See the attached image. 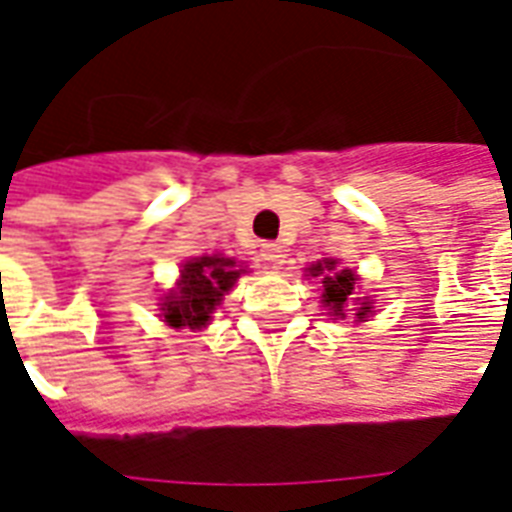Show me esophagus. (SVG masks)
Segmentation results:
<instances>
[{
	"instance_id": "34e87169",
	"label": "esophagus",
	"mask_w": 512,
	"mask_h": 512,
	"mask_svg": "<svg viewBox=\"0 0 512 512\" xmlns=\"http://www.w3.org/2000/svg\"><path fill=\"white\" fill-rule=\"evenodd\" d=\"M261 259L269 261L272 267H277V264H283V248L275 243H267L264 248H261Z\"/></svg>"
}]
</instances>
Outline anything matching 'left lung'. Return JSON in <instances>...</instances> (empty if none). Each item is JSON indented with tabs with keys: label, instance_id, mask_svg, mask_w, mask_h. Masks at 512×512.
I'll use <instances>...</instances> for the list:
<instances>
[{
	"label": "left lung",
	"instance_id": "left-lung-1",
	"mask_svg": "<svg viewBox=\"0 0 512 512\" xmlns=\"http://www.w3.org/2000/svg\"><path fill=\"white\" fill-rule=\"evenodd\" d=\"M310 275L318 277L323 275V304L334 315H344V304L352 296V288H355V272L352 269H336V261H323V264H315L310 267ZM371 312V304L363 301L358 310V318Z\"/></svg>",
	"mask_w": 512,
	"mask_h": 512
}]
</instances>
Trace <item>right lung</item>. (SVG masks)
Masks as SVG:
<instances>
[{"label": "right lung", "mask_w": 512, "mask_h": 512, "mask_svg": "<svg viewBox=\"0 0 512 512\" xmlns=\"http://www.w3.org/2000/svg\"><path fill=\"white\" fill-rule=\"evenodd\" d=\"M243 269H235L232 259L202 256L181 269L178 291L170 293L162 304V318L170 326L202 328L208 326L211 312L221 304V296L235 285Z\"/></svg>", "instance_id": "add662e5"}]
</instances>
